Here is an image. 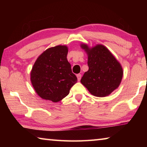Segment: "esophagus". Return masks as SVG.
I'll return each instance as SVG.
<instances>
[{"mask_svg": "<svg viewBox=\"0 0 147 147\" xmlns=\"http://www.w3.org/2000/svg\"><path fill=\"white\" fill-rule=\"evenodd\" d=\"M76 76H77V78H78V81H80V79H81V74H77V75H76Z\"/></svg>", "mask_w": 147, "mask_h": 147, "instance_id": "1", "label": "esophagus"}]
</instances>
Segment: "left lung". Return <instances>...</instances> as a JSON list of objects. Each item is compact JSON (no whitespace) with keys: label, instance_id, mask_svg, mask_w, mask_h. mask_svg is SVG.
<instances>
[{"label":"left lung","instance_id":"1","mask_svg":"<svg viewBox=\"0 0 147 147\" xmlns=\"http://www.w3.org/2000/svg\"><path fill=\"white\" fill-rule=\"evenodd\" d=\"M81 48L88 54V71L84 74L81 83L91 94L104 97L119 88L123 76L121 63L102 45L89 47L85 43Z\"/></svg>","mask_w":147,"mask_h":147}]
</instances>
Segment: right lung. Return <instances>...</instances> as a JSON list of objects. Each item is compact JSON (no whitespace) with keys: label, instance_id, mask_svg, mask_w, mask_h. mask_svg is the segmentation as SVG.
<instances>
[{"label":"right lung","instance_id":"obj_1","mask_svg":"<svg viewBox=\"0 0 147 147\" xmlns=\"http://www.w3.org/2000/svg\"><path fill=\"white\" fill-rule=\"evenodd\" d=\"M68 47L57 45L45 51L35 61L30 80L36 93L45 100L58 102L67 96L77 82L67 59Z\"/></svg>","mask_w":147,"mask_h":147}]
</instances>
